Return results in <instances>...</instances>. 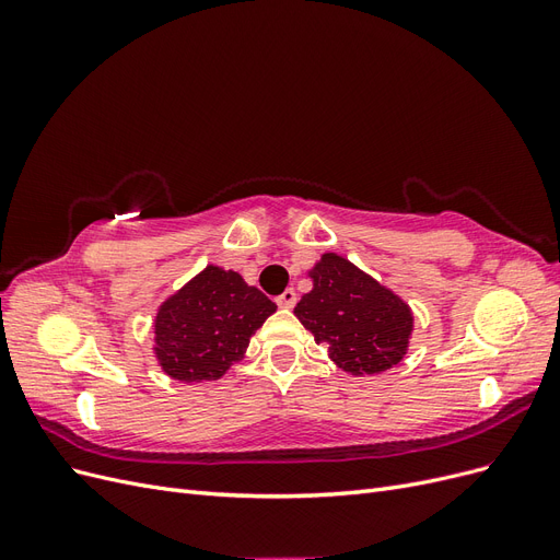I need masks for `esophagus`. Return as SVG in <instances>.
<instances>
[{"mask_svg":"<svg viewBox=\"0 0 560 560\" xmlns=\"http://www.w3.org/2000/svg\"><path fill=\"white\" fill-rule=\"evenodd\" d=\"M276 301H278L280 308H292L294 303H296V292H294V290H287V292H282Z\"/></svg>","mask_w":560,"mask_h":560,"instance_id":"esophagus-1","label":"esophagus"}]
</instances>
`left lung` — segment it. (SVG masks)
Instances as JSON below:
<instances>
[{
	"label": "left lung",
	"mask_w": 560,
	"mask_h": 560,
	"mask_svg": "<svg viewBox=\"0 0 560 560\" xmlns=\"http://www.w3.org/2000/svg\"><path fill=\"white\" fill-rule=\"evenodd\" d=\"M308 276L313 290L294 315L338 369L371 376L404 360L413 331L409 303L334 252L322 254Z\"/></svg>",
	"instance_id": "1"
}]
</instances>
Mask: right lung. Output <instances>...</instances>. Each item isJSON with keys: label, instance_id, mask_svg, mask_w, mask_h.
Returning a JSON list of instances; mask_svg holds the SVG:
<instances>
[{"label": "right lung", "instance_id": "obj_1", "mask_svg": "<svg viewBox=\"0 0 560 560\" xmlns=\"http://www.w3.org/2000/svg\"><path fill=\"white\" fill-rule=\"evenodd\" d=\"M276 311V303L235 270L210 264L161 303L154 319L159 366L182 383L222 378Z\"/></svg>", "mask_w": 560, "mask_h": 560}]
</instances>
